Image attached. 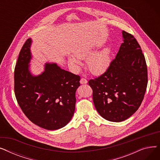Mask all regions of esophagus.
<instances>
[{
  "instance_id": "1",
  "label": "esophagus",
  "mask_w": 160,
  "mask_h": 160,
  "mask_svg": "<svg viewBox=\"0 0 160 160\" xmlns=\"http://www.w3.org/2000/svg\"><path fill=\"white\" fill-rule=\"evenodd\" d=\"M80 83L81 84H85V83H87V82H88V81H87V80L86 79V78H82L81 79H80Z\"/></svg>"
}]
</instances>
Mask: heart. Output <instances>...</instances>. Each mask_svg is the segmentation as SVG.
Masks as SVG:
<instances>
[{"label":"heart","mask_w":160,"mask_h":160,"mask_svg":"<svg viewBox=\"0 0 160 160\" xmlns=\"http://www.w3.org/2000/svg\"><path fill=\"white\" fill-rule=\"evenodd\" d=\"M91 54V50L86 48H78L74 52V57L69 58V63L74 67L78 68L80 64V60L86 58V65L88 70L93 74H99L104 72L109 65L110 62V50L106 48L100 52Z\"/></svg>","instance_id":"b5f03b06"}]
</instances>
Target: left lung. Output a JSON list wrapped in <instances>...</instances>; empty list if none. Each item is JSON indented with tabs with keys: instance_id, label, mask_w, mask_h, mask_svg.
<instances>
[{
	"instance_id": "1",
	"label": "left lung",
	"mask_w": 160,
	"mask_h": 160,
	"mask_svg": "<svg viewBox=\"0 0 160 160\" xmlns=\"http://www.w3.org/2000/svg\"><path fill=\"white\" fill-rule=\"evenodd\" d=\"M119 52L106 71L89 80L97 111L105 119L121 122L135 113L147 87V67L138 42L122 31Z\"/></svg>"
}]
</instances>
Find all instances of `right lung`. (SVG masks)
I'll return each mask as SVG.
<instances>
[{"label": "right lung", "instance_id": "right-lung-1", "mask_svg": "<svg viewBox=\"0 0 160 160\" xmlns=\"http://www.w3.org/2000/svg\"><path fill=\"white\" fill-rule=\"evenodd\" d=\"M31 43L30 38L25 42L15 67L16 99L31 122L47 130L60 129L73 116L80 77L54 63H45L41 74L32 75L28 65L32 58Z\"/></svg>", "mask_w": 160, "mask_h": 160}]
</instances>
